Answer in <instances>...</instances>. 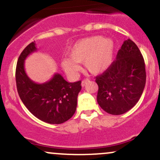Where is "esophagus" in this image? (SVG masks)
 <instances>
[{
  "instance_id": "1",
  "label": "esophagus",
  "mask_w": 160,
  "mask_h": 160,
  "mask_svg": "<svg viewBox=\"0 0 160 160\" xmlns=\"http://www.w3.org/2000/svg\"><path fill=\"white\" fill-rule=\"evenodd\" d=\"M89 79H84V80H82V82H81V85H82V86H85L86 84L87 83V82H89Z\"/></svg>"
}]
</instances>
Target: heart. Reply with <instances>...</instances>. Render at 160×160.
<instances>
[{
    "mask_svg": "<svg viewBox=\"0 0 160 160\" xmlns=\"http://www.w3.org/2000/svg\"><path fill=\"white\" fill-rule=\"evenodd\" d=\"M113 50L114 43L111 38L92 36L80 39L70 49V58L62 60V66L66 74L72 78L80 71L78 63H83L92 74H102L111 65Z\"/></svg>",
    "mask_w": 160,
    "mask_h": 160,
    "instance_id": "obj_1",
    "label": "heart"
}]
</instances>
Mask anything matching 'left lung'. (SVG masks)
Instances as JSON below:
<instances>
[{
	"instance_id": "left-lung-1",
	"label": "left lung",
	"mask_w": 160,
	"mask_h": 160,
	"mask_svg": "<svg viewBox=\"0 0 160 160\" xmlns=\"http://www.w3.org/2000/svg\"><path fill=\"white\" fill-rule=\"evenodd\" d=\"M95 82L97 102L110 114H122L137 104L146 83V71L142 54L132 40H125L116 60Z\"/></svg>"
}]
</instances>
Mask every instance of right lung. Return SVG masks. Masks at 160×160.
I'll return each mask as SVG.
<instances>
[{"label": "right lung", "instance_id": "1", "mask_svg": "<svg viewBox=\"0 0 160 160\" xmlns=\"http://www.w3.org/2000/svg\"><path fill=\"white\" fill-rule=\"evenodd\" d=\"M37 51L34 41L23 49L16 68V87L22 102L39 120L50 124H61L72 117L76 111L81 81L67 82L59 74L49 81L38 84L27 76L25 60Z\"/></svg>", "mask_w": 160, "mask_h": 160}]
</instances>
